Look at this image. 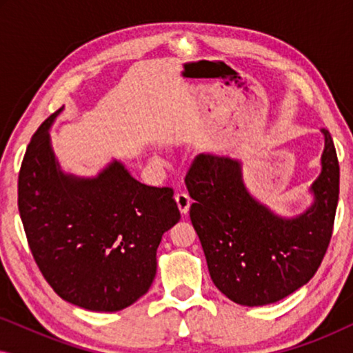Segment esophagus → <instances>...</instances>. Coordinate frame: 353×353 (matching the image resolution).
Instances as JSON below:
<instances>
[{"label":"esophagus","instance_id":"1","mask_svg":"<svg viewBox=\"0 0 353 353\" xmlns=\"http://www.w3.org/2000/svg\"><path fill=\"white\" fill-rule=\"evenodd\" d=\"M176 199V204H178V209H180L181 214H188L190 212V205H191V197L188 192H178L175 196Z\"/></svg>","mask_w":353,"mask_h":353}]
</instances>
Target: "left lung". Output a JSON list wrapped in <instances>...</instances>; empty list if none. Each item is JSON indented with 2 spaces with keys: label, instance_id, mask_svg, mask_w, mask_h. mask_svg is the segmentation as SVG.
I'll use <instances>...</instances> for the list:
<instances>
[{
  "label": "left lung",
  "instance_id": "8db88e82",
  "mask_svg": "<svg viewBox=\"0 0 353 353\" xmlns=\"http://www.w3.org/2000/svg\"><path fill=\"white\" fill-rule=\"evenodd\" d=\"M321 173L313 204L296 219H281L249 194L241 163L199 154L186 173L191 223L204 249L212 281L239 305L281 301L320 268L332 236L339 201V162L326 128Z\"/></svg>",
  "mask_w": 353,
  "mask_h": 353
}]
</instances>
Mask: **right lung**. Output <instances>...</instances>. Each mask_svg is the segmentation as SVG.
Returning <instances> with one entry per match:
<instances>
[{
    "mask_svg": "<svg viewBox=\"0 0 353 353\" xmlns=\"http://www.w3.org/2000/svg\"><path fill=\"white\" fill-rule=\"evenodd\" d=\"M40 125L19 172V214L28 248L64 301L119 312L144 296L157 268L162 234L180 220L172 188L146 186L114 161L96 178L65 175Z\"/></svg>",
    "mask_w": 353,
    "mask_h": 353,
    "instance_id": "obj_1",
    "label": "right lung"
}]
</instances>
